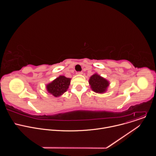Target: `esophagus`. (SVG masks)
<instances>
[{
	"label": "esophagus",
	"instance_id": "1",
	"mask_svg": "<svg viewBox=\"0 0 156 156\" xmlns=\"http://www.w3.org/2000/svg\"><path fill=\"white\" fill-rule=\"evenodd\" d=\"M83 73L81 72H76V74L77 75H81Z\"/></svg>",
	"mask_w": 156,
	"mask_h": 156
}]
</instances>
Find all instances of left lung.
<instances>
[{
  "label": "left lung",
  "instance_id": "8db88e82",
  "mask_svg": "<svg viewBox=\"0 0 156 156\" xmlns=\"http://www.w3.org/2000/svg\"><path fill=\"white\" fill-rule=\"evenodd\" d=\"M89 83L93 91L100 94L105 93L109 85V82L107 80L97 73L90 77Z\"/></svg>",
  "mask_w": 156,
  "mask_h": 156
}]
</instances>
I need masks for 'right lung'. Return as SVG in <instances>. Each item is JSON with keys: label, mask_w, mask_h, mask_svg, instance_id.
<instances>
[{"label": "right lung", "mask_w": 156, "mask_h": 156, "mask_svg": "<svg viewBox=\"0 0 156 156\" xmlns=\"http://www.w3.org/2000/svg\"><path fill=\"white\" fill-rule=\"evenodd\" d=\"M71 79L64 76H59L46 86L49 93L55 97H58L66 91L70 84Z\"/></svg>", "instance_id": "1"}]
</instances>
